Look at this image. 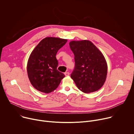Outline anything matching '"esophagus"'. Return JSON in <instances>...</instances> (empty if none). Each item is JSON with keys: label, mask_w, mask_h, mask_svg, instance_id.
Wrapping results in <instances>:
<instances>
[{"label": "esophagus", "mask_w": 134, "mask_h": 134, "mask_svg": "<svg viewBox=\"0 0 134 134\" xmlns=\"http://www.w3.org/2000/svg\"><path fill=\"white\" fill-rule=\"evenodd\" d=\"M64 74H65V75L66 76H68L69 75V72H65Z\"/></svg>", "instance_id": "34e87169"}]
</instances>
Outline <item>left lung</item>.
Segmentation results:
<instances>
[{
  "mask_svg": "<svg viewBox=\"0 0 134 134\" xmlns=\"http://www.w3.org/2000/svg\"><path fill=\"white\" fill-rule=\"evenodd\" d=\"M74 54L75 68L70 75L78 88L85 93L95 92L107 78V64L101 52L88 40L69 43Z\"/></svg>",
  "mask_w": 134,
  "mask_h": 134,
  "instance_id": "1",
  "label": "left lung"
}]
</instances>
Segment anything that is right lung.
Here are the masks:
<instances>
[{
    "label": "right lung",
    "instance_id": "add662e5",
    "mask_svg": "<svg viewBox=\"0 0 134 134\" xmlns=\"http://www.w3.org/2000/svg\"><path fill=\"white\" fill-rule=\"evenodd\" d=\"M66 39L47 37L42 40L31 53L27 65L29 80L41 92L49 93L59 86L65 75L57 70L55 55L67 42Z\"/></svg>",
    "mask_w": 134,
    "mask_h": 134
}]
</instances>
